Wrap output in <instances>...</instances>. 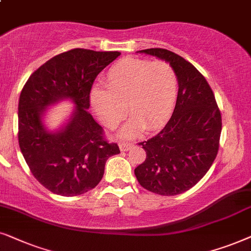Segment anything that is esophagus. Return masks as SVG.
<instances>
[{
  "instance_id": "obj_1",
  "label": "esophagus",
  "mask_w": 251,
  "mask_h": 251,
  "mask_svg": "<svg viewBox=\"0 0 251 251\" xmlns=\"http://www.w3.org/2000/svg\"><path fill=\"white\" fill-rule=\"evenodd\" d=\"M133 146H134V145H133V143H131V142H120L119 143V149L122 150V151H128V150L131 149Z\"/></svg>"
}]
</instances>
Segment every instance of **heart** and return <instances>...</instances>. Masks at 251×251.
I'll return each mask as SVG.
<instances>
[{
    "label": "heart",
    "mask_w": 251,
    "mask_h": 251,
    "mask_svg": "<svg viewBox=\"0 0 251 251\" xmlns=\"http://www.w3.org/2000/svg\"><path fill=\"white\" fill-rule=\"evenodd\" d=\"M104 87L93 89L92 108L108 128H115L128 110L133 117L120 131L122 138H134L146 128L163 127L178 98V76L171 65L162 61L120 59L106 73Z\"/></svg>",
    "instance_id": "b5f03b06"
}]
</instances>
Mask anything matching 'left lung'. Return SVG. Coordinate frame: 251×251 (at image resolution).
<instances>
[{"instance_id": "1", "label": "left lung", "mask_w": 251, "mask_h": 251, "mask_svg": "<svg viewBox=\"0 0 251 251\" xmlns=\"http://www.w3.org/2000/svg\"><path fill=\"white\" fill-rule=\"evenodd\" d=\"M165 61L178 76L175 111L165 127L141 142L147 158L134 170L140 185L163 196L185 193L211 168L219 148L222 116L204 76L181 56L162 48L139 50Z\"/></svg>"}]
</instances>
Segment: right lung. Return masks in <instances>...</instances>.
Listing matches in <instances>:
<instances>
[{"label":"right lung","mask_w":251,"mask_h":251,"mask_svg":"<svg viewBox=\"0 0 251 251\" xmlns=\"http://www.w3.org/2000/svg\"><path fill=\"white\" fill-rule=\"evenodd\" d=\"M119 51L72 49L40 66L26 81L18 103L21 151L35 179L53 194L75 196L95 188L109 157L120 152L103 138L88 112L92 85ZM68 99L75 108L55 131L44 118L50 106Z\"/></svg>","instance_id":"1"}]
</instances>
